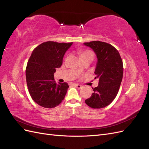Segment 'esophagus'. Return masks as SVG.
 Here are the masks:
<instances>
[{"label": "esophagus", "mask_w": 149, "mask_h": 149, "mask_svg": "<svg viewBox=\"0 0 149 149\" xmlns=\"http://www.w3.org/2000/svg\"><path fill=\"white\" fill-rule=\"evenodd\" d=\"M74 85H75V86H76V88H78V89H81V88H83L82 86L79 84H75Z\"/></svg>", "instance_id": "esophagus-1"}]
</instances>
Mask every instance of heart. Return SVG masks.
I'll return each instance as SVG.
<instances>
[{
	"instance_id": "heart-1",
	"label": "heart",
	"mask_w": 149,
	"mask_h": 149,
	"mask_svg": "<svg viewBox=\"0 0 149 149\" xmlns=\"http://www.w3.org/2000/svg\"><path fill=\"white\" fill-rule=\"evenodd\" d=\"M79 56L81 57H83L85 56H94L93 55V53L91 51H89V50H82V51H80L79 52Z\"/></svg>"
}]
</instances>
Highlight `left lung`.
<instances>
[{
	"label": "left lung",
	"instance_id": "8db88e82",
	"mask_svg": "<svg viewBox=\"0 0 149 149\" xmlns=\"http://www.w3.org/2000/svg\"><path fill=\"white\" fill-rule=\"evenodd\" d=\"M96 53L97 62L94 73L99 78L94 93L85 100L94 109H101L109 105L118 93L123 76V63L119 52L111 44L100 41L84 43Z\"/></svg>",
	"mask_w": 149,
	"mask_h": 149
}]
</instances>
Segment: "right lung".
Masks as SVG:
<instances>
[{
    "mask_svg": "<svg viewBox=\"0 0 149 149\" xmlns=\"http://www.w3.org/2000/svg\"><path fill=\"white\" fill-rule=\"evenodd\" d=\"M72 44L48 41L33 50L26 68V80L31 98L40 106L53 108L64 100L69 86L66 83L56 84L54 73Z\"/></svg>",
    "mask_w": 149,
    "mask_h": 149,
    "instance_id": "1",
    "label": "right lung"
}]
</instances>
